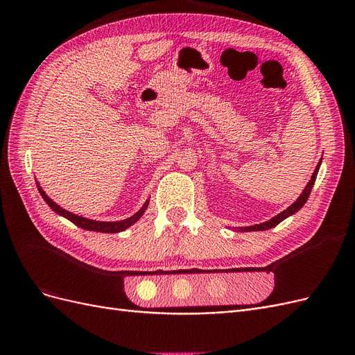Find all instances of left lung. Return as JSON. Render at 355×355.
<instances>
[{"mask_svg":"<svg viewBox=\"0 0 355 355\" xmlns=\"http://www.w3.org/2000/svg\"><path fill=\"white\" fill-rule=\"evenodd\" d=\"M321 159H323V158H321ZM321 159H320V163L317 164L313 176H311V180L308 182L306 187L304 188L302 194H300V196L297 197V200H296L293 204H290V206H288L286 210H283L282 213H278L277 216L271 218L270 220H266V222L257 223V225H250V227H237V228H232V230H234V231H239V232H250V231H266V230H271V228L277 227V225L280 223V222H283L284 219H287L288 216H292V214H295L297 210L302 209L304 204L306 202V200H308V197H309V194H311V189H313V187H314V182H315L317 173H318L320 166H321Z\"/></svg>","mask_w":355,"mask_h":355,"instance_id":"obj_1","label":"left lung"}]
</instances>
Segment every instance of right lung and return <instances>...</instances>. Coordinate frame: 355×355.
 Masks as SVG:
<instances>
[{"label":"right lung","mask_w":355,"mask_h":355,"mask_svg":"<svg viewBox=\"0 0 355 355\" xmlns=\"http://www.w3.org/2000/svg\"><path fill=\"white\" fill-rule=\"evenodd\" d=\"M37 187H38V191L41 197L44 198V201L49 204V207L58 213L59 216H63L67 218L68 220H71L73 225H77V227L85 230V231H94V232H105V234H114V232H121L124 230H127L128 227H132L133 223H136L139 219L142 218V214L145 213V210L148 209V204H149V198L145 201L144 206L139 209L133 216L127 218V219H123V220H114V222H103V220H93V219H87L84 216H78V214H75L72 211H68L65 209H62L59 204H56L55 201H53L47 194L46 191L41 188V185L38 184L37 180Z\"/></svg>","instance_id":"1"}]
</instances>
